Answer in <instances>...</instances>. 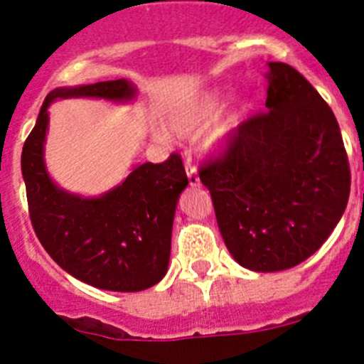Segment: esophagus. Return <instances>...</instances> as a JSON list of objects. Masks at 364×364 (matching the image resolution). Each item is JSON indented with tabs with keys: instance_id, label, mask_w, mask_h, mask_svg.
Segmentation results:
<instances>
[{
	"instance_id": "obj_1",
	"label": "esophagus",
	"mask_w": 364,
	"mask_h": 364,
	"mask_svg": "<svg viewBox=\"0 0 364 364\" xmlns=\"http://www.w3.org/2000/svg\"><path fill=\"white\" fill-rule=\"evenodd\" d=\"M186 169H188V178L189 186H198L200 184V176H198V169L191 164V160H186Z\"/></svg>"
}]
</instances>
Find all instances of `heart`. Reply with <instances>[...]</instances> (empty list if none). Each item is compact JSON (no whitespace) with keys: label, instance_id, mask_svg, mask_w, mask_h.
I'll use <instances>...</instances> for the list:
<instances>
[{"label":"heart","instance_id":"1","mask_svg":"<svg viewBox=\"0 0 364 364\" xmlns=\"http://www.w3.org/2000/svg\"><path fill=\"white\" fill-rule=\"evenodd\" d=\"M224 98H226L224 92L217 91V89L200 92L195 98L188 100V102L173 109L166 118V127L178 136H193V134L200 133L205 125L220 112ZM237 125H239V112L237 111L226 112L224 117L218 118L205 134V149L220 151L222 147H226L233 136L235 129H237ZM159 138L164 140L166 134L159 133Z\"/></svg>","mask_w":364,"mask_h":364}]
</instances>
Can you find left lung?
<instances>
[{"label": "left lung", "mask_w": 364, "mask_h": 364, "mask_svg": "<svg viewBox=\"0 0 364 364\" xmlns=\"http://www.w3.org/2000/svg\"><path fill=\"white\" fill-rule=\"evenodd\" d=\"M269 111L200 166L222 239L240 266L281 272L314 255L341 220L350 166L336 114L299 70L268 63Z\"/></svg>", "instance_id": "1"}]
</instances>
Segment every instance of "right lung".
Returning a JSON list of instances; mask_svg holds the SVG:
<instances>
[{"instance_id": "add662e5", "label": "right lung", "mask_w": 364, "mask_h": 364, "mask_svg": "<svg viewBox=\"0 0 364 364\" xmlns=\"http://www.w3.org/2000/svg\"><path fill=\"white\" fill-rule=\"evenodd\" d=\"M73 96L129 102L136 89L120 78L47 95L21 153L32 228L45 252L78 281L109 291L147 290L162 281L169 264L176 202L188 186L184 164L176 153L162 164H138L100 197L60 189L45 167L43 144L49 105Z\"/></svg>"}]
</instances>
